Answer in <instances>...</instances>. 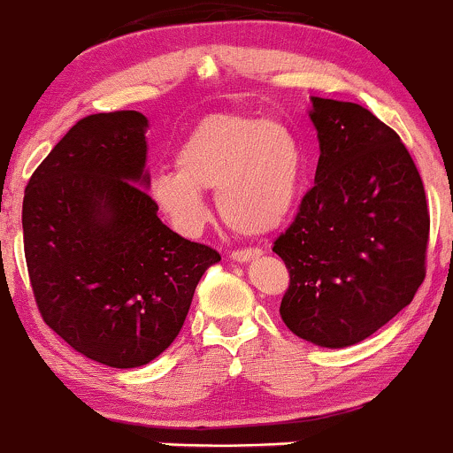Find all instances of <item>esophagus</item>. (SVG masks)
<instances>
[{
	"label": "esophagus",
	"mask_w": 453,
	"mask_h": 453,
	"mask_svg": "<svg viewBox=\"0 0 453 453\" xmlns=\"http://www.w3.org/2000/svg\"><path fill=\"white\" fill-rule=\"evenodd\" d=\"M262 256V249L257 247H244V249H236V251H232V259H236V262H249V259Z\"/></svg>",
	"instance_id": "esophagus-1"
}]
</instances>
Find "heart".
Returning <instances> with one entry per match:
<instances>
[{"instance_id": "1", "label": "heart", "mask_w": 453, "mask_h": 453, "mask_svg": "<svg viewBox=\"0 0 453 453\" xmlns=\"http://www.w3.org/2000/svg\"><path fill=\"white\" fill-rule=\"evenodd\" d=\"M303 147L289 127L249 114H212L176 150V173L150 180V196L173 226L196 234L209 219L200 189L242 234H266L288 219L303 179Z\"/></svg>"}]
</instances>
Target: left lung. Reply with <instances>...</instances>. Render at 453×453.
<instances>
[{
	"label": "left lung",
	"mask_w": 453,
	"mask_h": 453,
	"mask_svg": "<svg viewBox=\"0 0 453 453\" xmlns=\"http://www.w3.org/2000/svg\"><path fill=\"white\" fill-rule=\"evenodd\" d=\"M315 185L273 251L289 288L285 326L321 347H347L386 326L426 277L424 183L392 127L353 102L313 97Z\"/></svg>",
	"instance_id": "8db88e82"
}]
</instances>
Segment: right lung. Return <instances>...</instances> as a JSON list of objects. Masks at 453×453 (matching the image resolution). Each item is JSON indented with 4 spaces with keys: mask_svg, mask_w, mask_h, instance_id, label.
<instances>
[{
    "mask_svg": "<svg viewBox=\"0 0 453 453\" xmlns=\"http://www.w3.org/2000/svg\"><path fill=\"white\" fill-rule=\"evenodd\" d=\"M149 121L89 114L31 174L23 244L40 315L67 345L112 368L168 349L197 280L221 256L164 226L149 185Z\"/></svg>",
    "mask_w": 453,
    "mask_h": 453,
    "instance_id": "right-lung-1",
    "label": "right lung"
}]
</instances>
